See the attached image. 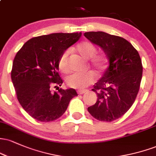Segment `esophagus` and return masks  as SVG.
Masks as SVG:
<instances>
[{"label": "esophagus", "instance_id": "34e87169", "mask_svg": "<svg viewBox=\"0 0 156 156\" xmlns=\"http://www.w3.org/2000/svg\"><path fill=\"white\" fill-rule=\"evenodd\" d=\"M86 92H87V90H78V94H83Z\"/></svg>", "mask_w": 156, "mask_h": 156}]
</instances>
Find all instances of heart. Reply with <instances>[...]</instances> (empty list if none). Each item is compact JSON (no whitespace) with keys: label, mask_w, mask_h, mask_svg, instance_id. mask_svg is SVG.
Here are the masks:
<instances>
[{"label":"heart","mask_w":156,"mask_h":156,"mask_svg":"<svg viewBox=\"0 0 156 156\" xmlns=\"http://www.w3.org/2000/svg\"><path fill=\"white\" fill-rule=\"evenodd\" d=\"M76 51L85 59L90 61L89 65L97 73L103 72L107 67L108 58L103 53H97V47L90 42L84 41L77 45ZM69 51H65L61 55L58 60V67L63 73L69 72ZM95 79V76L92 73L85 74H73L68 76L66 82L69 87L76 89H84L92 84Z\"/></svg>","instance_id":"1"}]
</instances>
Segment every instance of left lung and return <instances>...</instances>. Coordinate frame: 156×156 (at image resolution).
Returning a JSON list of instances; mask_svg holds the SVG:
<instances>
[{
	"label": "left lung",
	"instance_id": "obj_1",
	"mask_svg": "<svg viewBox=\"0 0 156 156\" xmlns=\"http://www.w3.org/2000/svg\"><path fill=\"white\" fill-rule=\"evenodd\" d=\"M84 36L100 46L109 66L92 89L98 95L88 112L99 121L112 122L129 110L139 92L143 67L139 53L126 39L103 31L86 32Z\"/></svg>",
	"mask_w": 156,
	"mask_h": 156
}]
</instances>
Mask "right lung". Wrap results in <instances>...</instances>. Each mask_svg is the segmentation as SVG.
Returning a JSON list of instances; mask_svg holds the SVG:
<instances>
[{
	"label": "right lung",
	"instance_id": "right-lung-1",
	"mask_svg": "<svg viewBox=\"0 0 156 156\" xmlns=\"http://www.w3.org/2000/svg\"><path fill=\"white\" fill-rule=\"evenodd\" d=\"M80 36L77 32L34 37L16 54L11 78L19 103L34 119L45 122L55 120L78 95L74 89H59L63 80L58 70L61 55ZM53 87L58 91L52 93Z\"/></svg>",
	"mask_w": 156,
	"mask_h": 156
}]
</instances>
